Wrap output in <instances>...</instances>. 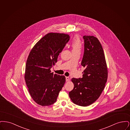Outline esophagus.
<instances>
[{
    "label": "esophagus",
    "instance_id": "34e87169",
    "mask_svg": "<svg viewBox=\"0 0 130 130\" xmlns=\"http://www.w3.org/2000/svg\"><path fill=\"white\" fill-rule=\"evenodd\" d=\"M66 81H69L70 80V78L69 77L66 76Z\"/></svg>",
    "mask_w": 130,
    "mask_h": 130
}]
</instances>
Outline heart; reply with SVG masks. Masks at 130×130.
Instances as JSON below:
<instances>
[{
    "instance_id": "1",
    "label": "heart",
    "mask_w": 130,
    "mask_h": 130,
    "mask_svg": "<svg viewBox=\"0 0 130 130\" xmlns=\"http://www.w3.org/2000/svg\"><path fill=\"white\" fill-rule=\"evenodd\" d=\"M71 46L72 48L73 54L75 53H80L82 47V44L80 39L78 37L76 36L73 39L71 43Z\"/></svg>"
}]
</instances>
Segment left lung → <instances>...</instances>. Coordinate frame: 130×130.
<instances>
[{
	"label": "left lung",
	"instance_id": "8db88e82",
	"mask_svg": "<svg viewBox=\"0 0 130 130\" xmlns=\"http://www.w3.org/2000/svg\"><path fill=\"white\" fill-rule=\"evenodd\" d=\"M84 53L81 65L85 68L82 77L72 78L74 87L69 93L75 104L86 107L99 98L108 78V69L102 45L96 37L83 36Z\"/></svg>",
	"mask_w": 130,
	"mask_h": 130
}]
</instances>
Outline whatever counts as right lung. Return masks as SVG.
Returning a JSON list of instances; mask_svg holds the SVG:
<instances>
[{"instance_id":"right-lung-1","label":"right lung","mask_w":130,"mask_h":130,"mask_svg":"<svg viewBox=\"0 0 130 130\" xmlns=\"http://www.w3.org/2000/svg\"><path fill=\"white\" fill-rule=\"evenodd\" d=\"M69 39L68 34L50 32L35 45L29 53L24 78L31 98L38 105L48 106L55 103L65 83L64 75L54 74L51 69Z\"/></svg>"}]
</instances>
